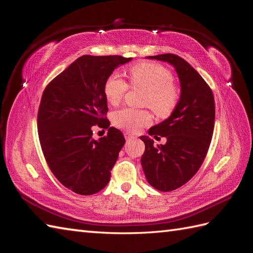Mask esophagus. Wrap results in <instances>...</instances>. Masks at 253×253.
Instances as JSON below:
<instances>
[{
    "mask_svg": "<svg viewBox=\"0 0 253 253\" xmlns=\"http://www.w3.org/2000/svg\"><path fill=\"white\" fill-rule=\"evenodd\" d=\"M125 137H126V141H131V140L135 139V136H134V135H132V134L127 133V132H126V133H125Z\"/></svg>",
    "mask_w": 253,
    "mask_h": 253,
    "instance_id": "1",
    "label": "esophagus"
}]
</instances>
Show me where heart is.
I'll list each match as a JSON object with an SVG mask.
<instances>
[{
    "instance_id": "1",
    "label": "heart",
    "mask_w": 253,
    "mask_h": 253,
    "mask_svg": "<svg viewBox=\"0 0 253 253\" xmlns=\"http://www.w3.org/2000/svg\"><path fill=\"white\" fill-rule=\"evenodd\" d=\"M126 74L132 86L148 89L144 104L150 106L157 116L166 117L173 112L178 102L179 91L174 85L170 70L157 63L140 62L129 67ZM127 89V83L117 73L111 74L103 84L104 97L113 105L120 103ZM151 120V114L145 110L124 108L114 114L115 126L128 132H137Z\"/></svg>"
}]
</instances>
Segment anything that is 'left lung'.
Returning a JSON list of instances; mask_svg holds the SVG:
<instances>
[{"label":"left lung","instance_id":"1","mask_svg":"<svg viewBox=\"0 0 253 253\" xmlns=\"http://www.w3.org/2000/svg\"><path fill=\"white\" fill-rule=\"evenodd\" d=\"M150 59L174 66L180 81V99L171 116L149 129L151 136L166 137V144L141 136L145 144L141 166L148 182L163 192L178 189L200 170L214 129L215 104L212 89L186 60L164 53Z\"/></svg>","mask_w":253,"mask_h":253}]
</instances>
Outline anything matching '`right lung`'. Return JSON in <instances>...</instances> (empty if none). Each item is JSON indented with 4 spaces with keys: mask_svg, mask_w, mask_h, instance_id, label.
Here are the masks:
<instances>
[{
    "mask_svg": "<svg viewBox=\"0 0 253 253\" xmlns=\"http://www.w3.org/2000/svg\"><path fill=\"white\" fill-rule=\"evenodd\" d=\"M132 58L82 56L45 87L38 111V134L45 160L64 187L91 195L108 185L111 171L126 142L124 134L109 127L105 79ZM95 126L108 128L99 141Z\"/></svg>",
    "mask_w": 253,
    "mask_h": 253,
    "instance_id": "right-lung-1",
    "label": "right lung"
}]
</instances>
